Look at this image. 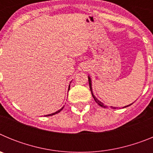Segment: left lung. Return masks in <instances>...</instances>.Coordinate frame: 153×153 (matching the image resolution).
Masks as SVG:
<instances>
[{
	"label": "left lung",
	"instance_id": "8db88e82",
	"mask_svg": "<svg viewBox=\"0 0 153 153\" xmlns=\"http://www.w3.org/2000/svg\"><path fill=\"white\" fill-rule=\"evenodd\" d=\"M88 79H89V85H90V91H91V93H92V96H93V99H94V100H95V101H96V102H97V104H99V105H100V106H102V107H104V108H106V106H105V105H104V104L102 103V102H101L100 101L98 100H97V98H96V97H94V95H93V92H92V83H91V79H90V76H88ZM130 105H131V104H130ZM130 105H129V106H130ZM126 106H125V107H126ZM113 108H115V107H113Z\"/></svg>",
	"mask_w": 153,
	"mask_h": 153
}]
</instances>
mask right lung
I'll use <instances>...</instances> for the list:
<instances>
[{"label": "right lung", "instance_id": "1", "mask_svg": "<svg viewBox=\"0 0 153 153\" xmlns=\"http://www.w3.org/2000/svg\"><path fill=\"white\" fill-rule=\"evenodd\" d=\"M69 90H70V86H69ZM63 109V107H62L61 109H60V110H58V111H56V112H55V113H52V114H49V115H46V117H49V116H52V115H54V114H56V113H60V111H61L62 109Z\"/></svg>", "mask_w": 153, "mask_h": 153}]
</instances>
